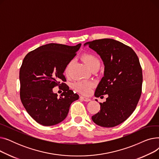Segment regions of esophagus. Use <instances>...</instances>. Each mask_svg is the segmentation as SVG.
<instances>
[{"label": "esophagus", "mask_w": 159, "mask_h": 159, "mask_svg": "<svg viewBox=\"0 0 159 159\" xmlns=\"http://www.w3.org/2000/svg\"><path fill=\"white\" fill-rule=\"evenodd\" d=\"M80 98L82 99L83 101H85V102H89L91 101V99L89 98H87V97H82V96H80Z\"/></svg>", "instance_id": "1"}]
</instances>
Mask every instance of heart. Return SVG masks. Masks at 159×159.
Returning a JSON list of instances; mask_svg holds the SVG:
<instances>
[{
    "instance_id": "1",
    "label": "heart",
    "mask_w": 159,
    "mask_h": 159,
    "mask_svg": "<svg viewBox=\"0 0 159 159\" xmlns=\"http://www.w3.org/2000/svg\"><path fill=\"white\" fill-rule=\"evenodd\" d=\"M82 58L91 70L94 68H98V69L100 68V66H101V62H100L98 58L95 55L91 54V53H86L82 55ZM71 63H72L71 61L66 66V70H65V72L66 74H68L69 72L70 67ZM91 86H92V85H91L90 82H84V81L78 82L74 84L75 89L77 91H79V92H80V93L84 94V95H87L90 92Z\"/></svg>"
}]
</instances>
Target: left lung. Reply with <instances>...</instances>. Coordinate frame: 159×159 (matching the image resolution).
<instances>
[{
    "mask_svg": "<svg viewBox=\"0 0 159 159\" xmlns=\"http://www.w3.org/2000/svg\"><path fill=\"white\" fill-rule=\"evenodd\" d=\"M86 45L100 55L104 64V77L95 96L108 95L106 102L100 103L101 110L91 119L100 126L115 127L133 113L140 99L143 71L139 58L132 48L111 39L88 42Z\"/></svg>",
    "mask_w": 159,
    "mask_h": 159,
    "instance_id": "left-lung-1",
    "label": "left lung"
}]
</instances>
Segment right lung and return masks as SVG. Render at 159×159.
Instances as JSON below:
<instances>
[{"mask_svg":"<svg viewBox=\"0 0 159 159\" xmlns=\"http://www.w3.org/2000/svg\"><path fill=\"white\" fill-rule=\"evenodd\" d=\"M80 46L50 43L33 50L24 58L19 73L20 100L28 114L43 126L64 120L71 104L79 98L64 83V72ZM57 85L63 90L60 98L52 91Z\"/></svg>","mask_w":159,"mask_h":159,"instance_id":"obj_1","label":"right lung"}]
</instances>
